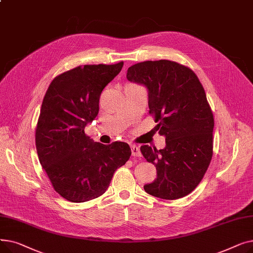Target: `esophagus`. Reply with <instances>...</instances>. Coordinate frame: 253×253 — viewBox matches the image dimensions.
<instances>
[{"instance_id": "obj_1", "label": "esophagus", "mask_w": 253, "mask_h": 253, "mask_svg": "<svg viewBox=\"0 0 253 253\" xmlns=\"http://www.w3.org/2000/svg\"><path fill=\"white\" fill-rule=\"evenodd\" d=\"M131 153H132V156H134V157H140L141 156V152H140L139 148L135 144H131Z\"/></svg>"}]
</instances>
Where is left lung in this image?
<instances>
[{
  "label": "left lung",
  "instance_id": "left-lung-1",
  "mask_svg": "<svg viewBox=\"0 0 253 253\" xmlns=\"http://www.w3.org/2000/svg\"><path fill=\"white\" fill-rule=\"evenodd\" d=\"M128 81L148 90L150 114L165 137L162 150L143 144L140 151L157 169V178L143 189L175 200L193 192L212 158L214 120L202 84L184 65L170 60L144 61L130 66Z\"/></svg>",
  "mask_w": 253,
  "mask_h": 253
}]
</instances>
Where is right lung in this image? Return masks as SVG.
I'll list each match as a JSON object with an SVG mask.
<instances>
[{"label":"right lung","instance_id":"add662e5","mask_svg":"<svg viewBox=\"0 0 253 253\" xmlns=\"http://www.w3.org/2000/svg\"><path fill=\"white\" fill-rule=\"evenodd\" d=\"M123 64L78 66L57 76L46 92L36 129L37 153L53 188L68 201L82 203L104 194L131 156L128 143L94 142L84 130L98 114L102 90Z\"/></svg>","mask_w":253,"mask_h":253}]
</instances>
